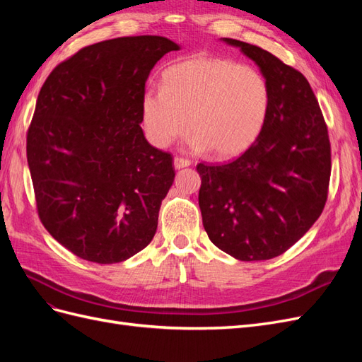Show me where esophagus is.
Masks as SVG:
<instances>
[{"mask_svg":"<svg viewBox=\"0 0 362 362\" xmlns=\"http://www.w3.org/2000/svg\"><path fill=\"white\" fill-rule=\"evenodd\" d=\"M192 161L189 158H182V157H175L173 158V166L177 169H181V168H187L190 166Z\"/></svg>","mask_w":362,"mask_h":362,"instance_id":"1","label":"esophagus"}]
</instances>
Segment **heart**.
<instances>
[{"label": "heart", "instance_id": "1", "mask_svg": "<svg viewBox=\"0 0 362 362\" xmlns=\"http://www.w3.org/2000/svg\"><path fill=\"white\" fill-rule=\"evenodd\" d=\"M269 103V84L257 69L231 59L192 57L163 72L161 92H146L141 112L152 145L169 146L189 125L190 149L226 158L254 144Z\"/></svg>", "mask_w": 362, "mask_h": 362}]
</instances>
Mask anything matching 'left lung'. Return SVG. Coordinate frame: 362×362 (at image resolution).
<instances>
[{
    "instance_id": "8db88e82",
    "label": "left lung",
    "mask_w": 362,
    "mask_h": 362,
    "mask_svg": "<svg viewBox=\"0 0 362 362\" xmlns=\"http://www.w3.org/2000/svg\"><path fill=\"white\" fill-rule=\"evenodd\" d=\"M254 60L269 84L261 133L242 156L199 163V206L208 238L240 261L284 254L322 214L331 178V141L303 74L272 52L223 37Z\"/></svg>"
}]
</instances>
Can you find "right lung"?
<instances>
[{
    "mask_svg": "<svg viewBox=\"0 0 362 362\" xmlns=\"http://www.w3.org/2000/svg\"><path fill=\"white\" fill-rule=\"evenodd\" d=\"M178 49L161 36L98 42L43 83L27 161L40 222L74 255L113 264L154 237L175 169L145 139L141 104L151 69Z\"/></svg>",
    "mask_w": 362,
    "mask_h": 362,
    "instance_id": "add662e5",
    "label": "right lung"
}]
</instances>
